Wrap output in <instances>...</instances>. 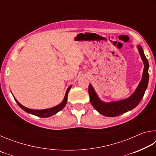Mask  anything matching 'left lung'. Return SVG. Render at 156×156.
<instances>
[{"instance_id":"obj_1","label":"left lung","mask_w":156,"mask_h":156,"mask_svg":"<svg viewBox=\"0 0 156 156\" xmlns=\"http://www.w3.org/2000/svg\"><path fill=\"white\" fill-rule=\"evenodd\" d=\"M140 56L144 64V69L140 82L137 87L136 90L127 98L105 102L100 100L94 88L91 84L89 86V95L90 98V102L95 109L100 114L107 117H115L124 113H126L134 109L140 102L144 96L145 91L147 90L149 83V62L144 54L142 47L138 44L137 45Z\"/></svg>"}]
</instances>
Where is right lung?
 <instances>
[{"mask_svg": "<svg viewBox=\"0 0 156 156\" xmlns=\"http://www.w3.org/2000/svg\"><path fill=\"white\" fill-rule=\"evenodd\" d=\"M72 85H70L69 87L67 88V91H66V93L65 95L64 99H63L62 101L60 102L59 105H56L54 107L51 108H49V109H29V108H27L23 106V105H21L18 100L15 98V101L17 102V104L18 106H19L21 109L25 111L26 112L28 113H31V114L38 116V117L41 118H47V117H50V116L54 115V114H56L58 112H59L60 111H61L63 108L65 107L66 104H67V96H68V93L70 89L72 88Z\"/></svg>", "mask_w": 156, "mask_h": 156, "instance_id": "1", "label": "right lung"}]
</instances>
